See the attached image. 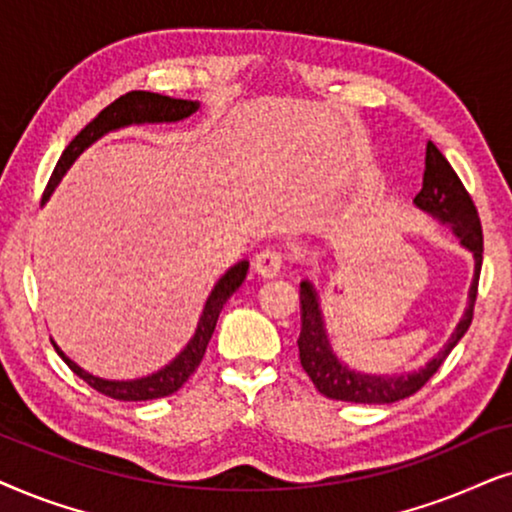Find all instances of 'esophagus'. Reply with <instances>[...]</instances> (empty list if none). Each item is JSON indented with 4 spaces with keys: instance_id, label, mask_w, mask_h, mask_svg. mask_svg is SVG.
<instances>
[{
    "instance_id": "34e87169",
    "label": "esophagus",
    "mask_w": 512,
    "mask_h": 512,
    "mask_svg": "<svg viewBox=\"0 0 512 512\" xmlns=\"http://www.w3.org/2000/svg\"><path fill=\"white\" fill-rule=\"evenodd\" d=\"M285 267V255L281 250H264L257 255L255 271L262 278H276Z\"/></svg>"
}]
</instances>
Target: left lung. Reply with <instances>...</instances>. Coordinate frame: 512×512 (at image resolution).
<instances>
[{
  "label": "left lung",
  "instance_id": "obj_1",
  "mask_svg": "<svg viewBox=\"0 0 512 512\" xmlns=\"http://www.w3.org/2000/svg\"><path fill=\"white\" fill-rule=\"evenodd\" d=\"M414 206L421 213L433 217V220L445 224L456 241H459L461 248H466L473 255V281H470L468 304L463 309V316L456 323L452 335H449L447 344L426 365H421L419 370L403 374L360 372L346 365L332 351L323 306H320V295L316 285L306 278V281L299 283V302H302V332H299L297 339L299 360H302L304 372L309 374L313 386L325 398L363 405H388L410 398L412 393H417L438 372V367L445 363L449 351L461 342V337L466 335V330L470 327L482 269L480 217L468 192L463 189L459 175L454 173V168L449 166V161L431 140L426 145L424 185H421V192L414 196Z\"/></svg>",
  "mask_w": 512,
  "mask_h": 512
}]
</instances>
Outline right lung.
Returning <instances> with one entry per match:
<instances>
[{"label":"right lung","mask_w":512,"mask_h":512,"mask_svg":"<svg viewBox=\"0 0 512 512\" xmlns=\"http://www.w3.org/2000/svg\"><path fill=\"white\" fill-rule=\"evenodd\" d=\"M199 107H201L199 100H180V98H170V95L149 93V91H131L121 95V98L114 100L112 105L102 109L98 117H95L91 124H88L84 131H81L77 138L65 147L63 156H60L56 163V170H53L49 187H46L44 192V203L51 199L53 192H56V187L60 185V180H63V175L70 170L72 163L77 161L79 156L93 145V142H98L102 135L121 131V128H128V126L177 124V121L189 119L192 114L199 112ZM248 269H250V262L241 260L217 278V283L213 285V290H210L206 304H203V311L199 316V323H196L194 335L187 342L185 349L177 353L168 365H163L161 370L147 374V377H138V379L95 377V374L86 372L84 367L74 363L72 358H67L53 339L51 342L56 346L58 356L67 363V367L102 395H109V398L114 400H126V403L166 398V395L175 393L177 388L185 384V381L196 372V367H199V363L203 360V353H206L210 337H213L215 332L222 306L227 304V299L234 295L238 288H241L245 276H248Z\"/></svg>","instance_id":"1"}]
</instances>
